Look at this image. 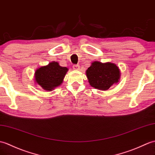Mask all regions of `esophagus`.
Instances as JSON below:
<instances>
[{
	"instance_id": "obj_1",
	"label": "esophagus",
	"mask_w": 155,
	"mask_h": 155,
	"mask_svg": "<svg viewBox=\"0 0 155 155\" xmlns=\"http://www.w3.org/2000/svg\"><path fill=\"white\" fill-rule=\"evenodd\" d=\"M73 69L74 70H79L80 69V66H79V64H73Z\"/></svg>"
}]
</instances>
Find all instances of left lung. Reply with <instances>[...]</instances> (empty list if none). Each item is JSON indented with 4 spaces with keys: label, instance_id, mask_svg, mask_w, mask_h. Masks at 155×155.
Masks as SVG:
<instances>
[{
    "label": "left lung",
    "instance_id": "8db88e82",
    "mask_svg": "<svg viewBox=\"0 0 155 155\" xmlns=\"http://www.w3.org/2000/svg\"><path fill=\"white\" fill-rule=\"evenodd\" d=\"M90 84L95 88L106 91L117 83L120 77V71L116 64L102 63L94 61L86 71Z\"/></svg>",
    "mask_w": 155,
    "mask_h": 155
}]
</instances>
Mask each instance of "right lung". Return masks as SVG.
I'll list each match as a JSON object with an SVG mask.
<instances>
[{"label":"right lung","mask_w":155,"mask_h":155,"mask_svg":"<svg viewBox=\"0 0 155 155\" xmlns=\"http://www.w3.org/2000/svg\"><path fill=\"white\" fill-rule=\"evenodd\" d=\"M68 69L61 67L55 61L41 67L35 73V80L45 91H52L63 82Z\"/></svg>","instance_id":"add662e5"}]
</instances>
